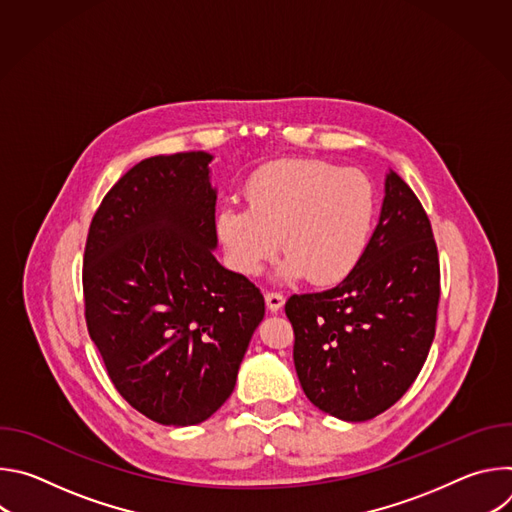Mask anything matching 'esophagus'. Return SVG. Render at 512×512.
<instances>
[{
    "label": "esophagus",
    "instance_id": "34e87169",
    "mask_svg": "<svg viewBox=\"0 0 512 512\" xmlns=\"http://www.w3.org/2000/svg\"><path fill=\"white\" fill-rule=\"evenodd\" d=\"M265 302H267L269 312H279L285 304V296L281 294V291H265Z\"/></svg>",
    "mask_w": 512,
    "mask_h": 512
}]
</instances>
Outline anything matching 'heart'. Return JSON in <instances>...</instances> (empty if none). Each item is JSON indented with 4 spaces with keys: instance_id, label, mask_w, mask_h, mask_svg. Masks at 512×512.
I'll list each match as a JSON object with an SVG mask.
<instances>
[{
    "instance_id": "obj_1",
    "label": "heart",
    "mask_w": 512,
    "mask_h": 512,
    "mask_svg": "<svg viewBox=\"0 0 512 512\" xmlns=\"http://www.w3.org/2000/svg\"><path fill=\"white\" fill-rule=\"evenodd\" d=\"M245 198L247 206L225 204L214 221L231 267L243 275H259L279 239L287 255L281 275H306L316 285L346 277L367 249L375 192L358 170L281 160L249 180Z\"/></svg>"
}]
</instances>
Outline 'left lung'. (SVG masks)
Instances as JSON below:
<instances>
[{
  "label": "left lung",
  "instance_id": "left-lung-1",
  "mask_svg": "<svg viewBox=\"0 0 512 512\" xmlns=\"http://www.w3.org/2000/svg\"><path fill=\"white\" fill-rule=\"evenodd\" d=\"M437 304L431 223L415 192L389 170L379 225L352 271L326 291L285 302L306 397L344 421L387 411L423 367Z\"/></svg>",
  "mask_w": 512,
  "mask_h": 512
}]
</instances>
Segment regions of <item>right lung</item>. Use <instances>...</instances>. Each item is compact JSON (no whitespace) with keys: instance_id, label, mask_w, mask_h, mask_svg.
<instances>
[{"instance_id":"add662e5","label":"right lung","mask_w":512,"mask_h":512,"mask_svg":"<svg viewBox=\"0 0 512 512\" xmlns=\"http://www.w3.org/2000/svg\"><path fill=\"white\" fill-rule=\"evenodd\" d=\"M212 156L141 160L97 208L85 320L119 395L162 425H196L233 393L265 316L259 287L216 261Z\"/></svg>"}]
</instances>
